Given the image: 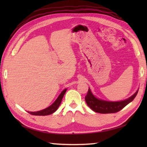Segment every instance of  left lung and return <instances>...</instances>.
<instances>
[{"instance_id":"8db88e82","label":"left lung","mask_w":147,"mask_h":147,"mask_svg":"<svg viewBox=\"0 0 147 147\" xmlns=\"http://www.w3.org/2000/svg\"><path fill=\"white\" fill-rule=\"evenodd\" d=\"M138 90L130 97L124 100L119 102H110L100 100L96 98L93 93H91L90 89L89 88L88 93H87L85 100L88 106L92 110L96 113H113L118 112L122 109L124 108L127 104L132 101L138 93Z\"/></svg>"}]
</instances>
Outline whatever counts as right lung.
Returning a JSON list of instances; mask_svg holds the SVG:
<instances>
[{"instance_id":"right-lung-1","label":"right lung","mask_w":147,"mask_h":147,"mask_svg":"<svg viewBox=\"0 0 147 147\" xmlns=\"http://www.w3.org/2000/svg\"><path fill=\"white\" fill-rule=\"evenodd\" d=\"M66 91H67V89H64V90L60 93V94H59L58 97L57 98L55 102H54L52 104L51 106L48 107V108L44 109H43V110L36 111V112H31V111H28V112L30 114H31V115H40V116L41 115H43V116L48 115H51V114L53 113L54 112H55L57 109H58V107L59 106V105H60L61 100H62V98H63Z\"/></svg>"}]
</instances>
